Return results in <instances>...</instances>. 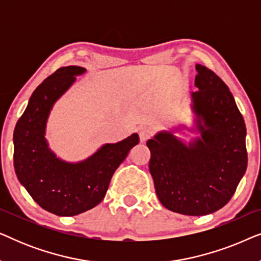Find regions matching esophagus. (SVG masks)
Returning <instances> with one entry per match:
<instances>
[{
	"label": "esophagus",
	"instance_id": "obj_1",
	"mask_svg": "<svg viewBox=\"0 0 261 261\" xmlns=\"http://www.w3.org/2000/svg\"><path fill=\"white\" fill-rule=\"evenodd\" d=\"M138 133H139V138H140V141L144 142V141H147L148 139L152 137L153 130H152V128L144 126V127L139 128Z\"/></svg>",
	"mask_w": 261,
	"mask_h": 261
}]
</instances>
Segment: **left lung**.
I'll use <instances>...</instances> for the list:
<instances>
[{
  "label": "left lung",
  "instance_id": "obj_1",
  "mask_svg": "<svg viewBox=\"0 0 261 261\" xmlns=\"http://www.w3.org/2000/svg\"><path fill=\"white\" fill-rule=\"evenodd\" d=\"M192 109L202 138L189 146L162 132L147 141L149 172L159 201L171 212L208 215L230 201L247 169L246 126L226 83L196 65Z\"/></svg>",
  "mask_w": 261,
  "mask_h": 261
}]
</instances>
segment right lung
<instances>
[{"mask_svg":"<svg viewBox=\"0 0 261 261\" xmlns=\"http://www.w3.org/2000/svg\"><path fill=\"white\" fill-rule=\"evenodd\" d=\"M84 71L65 66L46 78L14 129V169L20 183L42 209L58 216L78 215L102 202L115 170L139 144L135 133L77 164L62 162L49 151L44 137L49 110Z\"/></svg>","mask_w":261,"mask_h":261,"instance_id":"1","label":"right lung"}]
</instances>
